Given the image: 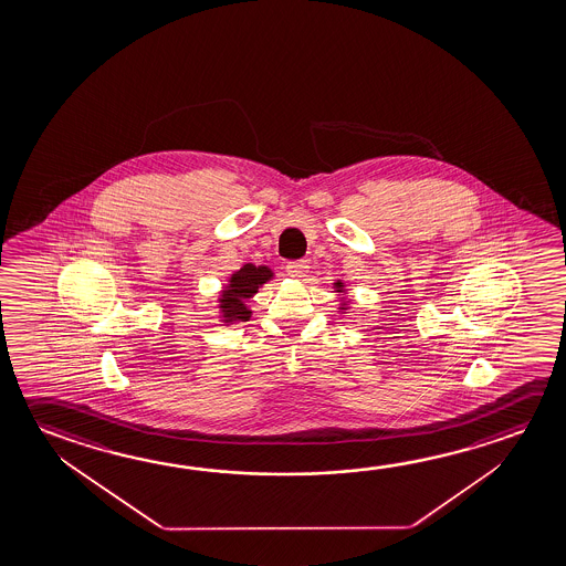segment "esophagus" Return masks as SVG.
Wrapping results in <instances>:
<instances>
[{
    "label": "esophagus",
    "instance_id": "1",
    "mask_svg": "<svg viewBox=\"0 0 566 566\" xmlns=\"http://www.w3.org/2000/svg\"><path fill=\"white\" fill-rule=\"evenodd\" d=\"M286 272L292 279H304L307 274L306 260H292V262H287Z\"/></svg>",
    "mask_w": 566,
    "mask_h": 566
}]
</instances>
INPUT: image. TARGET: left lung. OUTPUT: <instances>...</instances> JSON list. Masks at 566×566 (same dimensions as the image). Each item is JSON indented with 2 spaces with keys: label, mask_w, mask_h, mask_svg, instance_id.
<instances>
[{
  "label": "left lung",
  "mask_w": 566,
  "mask_h": 566,
  "mask_svg": "<svg viewBox=\"0 0 566 566\" xmlns=\"http://www.w3.org/2000/svg\"><path fill=\"white\" fill-rule=\"evenodd\" d=\"M337 286H339V284H337ZM337 292H342V290H337Z\"/></svg>",
  "instance_id": "8db88e82"
}]
</instances>
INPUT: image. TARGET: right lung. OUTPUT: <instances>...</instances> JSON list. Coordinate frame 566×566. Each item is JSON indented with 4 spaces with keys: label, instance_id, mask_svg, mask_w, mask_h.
Instances as JSON below:
<instances>
[{
    "label": "right lung",
    "instance_id": "right-lung-1",
    "mask_svg": "<svg viewBox=\"0 0 566 566\" xmlns=\"http://www.w3.org/2000/svg\"><path fill=\"white\" fill-rule=\"evenodd\" d=\"M272 279V272L266 266H252L244 264L237 274H232L229 286L221 297V314L227 322H247L251 317V310L244 306L247 297L259 292V287Z\"/></svg>",
    "mask_w": 566,
    "mask_h": 566
}]
</instances>
